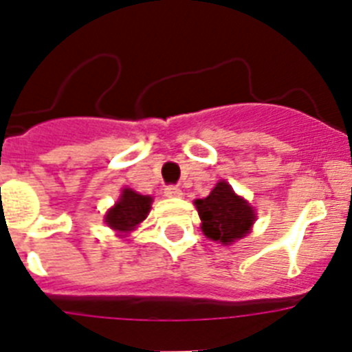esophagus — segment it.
Returning a JSON list of instances; mask_svg holds the SVG:
<instances>
[{"mask_svg": "<svg viewBox=\"0 0 352 352\" xmlns=\"http://www.w3.org/2000/svg\"><path fill=\"white\" fill-rule=\"evenodd\" d=\"M164 194H166L167 197H182L183 190L179 188V186L169 185V186H166V188H164Z\"/></svg>", "mask_w": 352, "mask_h": 352, "instance_id": "obj_1", "label": "esophagus"}]
</instances>
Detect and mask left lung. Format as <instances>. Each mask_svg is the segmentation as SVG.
Listing matches in <instances>:
<instances>
[{
    "instance_id": "8db88e82",
    "label": "left lung",
    "mask_w": 352,
    "mask_h": 352,
    "mask_svg": "<svg viewBox=\"0 0 352 352\" xmlns=\"http://www.w3.org/2000/svg\"><path fill=\"white\" fill-rule=\"evenodd\" d=\"M194 204L201 219V231L206 238L222 245L243 238L256 222V211L250 203L226 182L217 183L208 197L195 199Z\"/></svg>"
}]
</instances>
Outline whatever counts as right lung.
Here are the masks:
<instances>
[{
	"mask_svg": "<svg viewBox=\"0 0 352 352\" xmlns=\"http://www.w3.org/2000/svg\"><path fill=\"white\" fill-rule=\"evenodd\" d=\"M151 203V195H142L132 188H123L116 204L109 208L105 213V223L120 236H126L148 217Z\"/></svg>",
	"mask_w": 352,
	"mask_h": 352,
	"instance_id": "add662e5",
	"label": "right lung"
}]
</instances>
